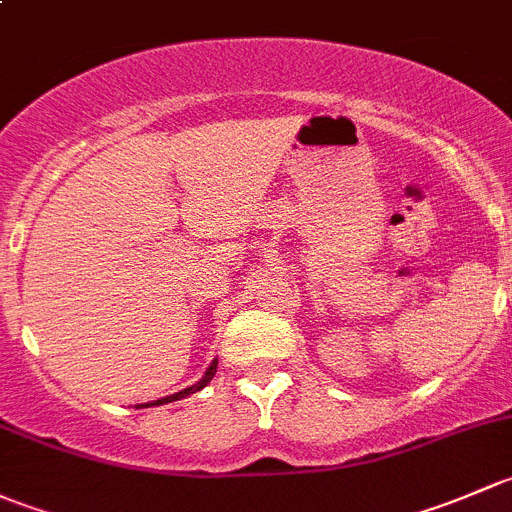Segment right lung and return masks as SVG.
<instances>
[{"mask_svg": "<svg viewBox=\"0 0 512 512\" xmlns=\"http://www.w3.org/2000/svg\"><path fill=\"white\" fill-rule=\"evenodd\" d=\"M214 374H217V360H214L212 365L207 367V372H204V377L199 379L197 384H192V387H187V389H182V392L172 394V397H162V399H155V402H150V404H138V409H142V407H160V404H167V402H177V399H184V397H189V394H194V392H199V389H204V387H207V384L212 382V379H214Z\"/></svg>", "mask_w": 512, "mask_h": 512, "instance_id": "obj_1", "label": "right lung"}]
</instances>
